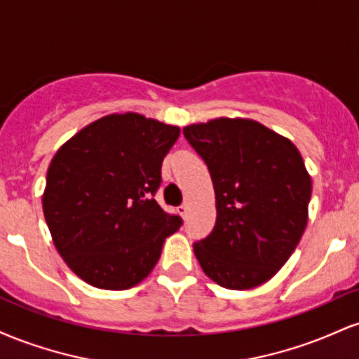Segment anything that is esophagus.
Returning <instances> with one entry per match:
<instances>
[{"label":"esophagus","mask_w":359,"mask_h":359,"mask_svg":"<svg viewBox=\"0 0 359 359\" xmlns=\"http://www.w3.org/2000/svg\"><path fill=\"white\" fill-rule=\"evenodd\" d=\"M177 211H179V214L182 217H187V214H189V205L187 204H182V205H179V208H177Z\"/></svg>","instance_id":"34e87169"}]
</instances>
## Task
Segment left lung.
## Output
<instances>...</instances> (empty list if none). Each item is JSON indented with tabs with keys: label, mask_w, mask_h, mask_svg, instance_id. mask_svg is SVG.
<instances>
[{
	"label": "left lung",
	"mask_w": 359,
	"mask_h": 359,
	"mask_svg": "<svg viewBox=\"0 0 359 359\" xmlns=\"http://www.w3.org/2000/svg\"><path fill=\"white\" fill-rule=\"evenodd\" d=\"M216 192V224L194 253L221 287L245 290L285 265L307 226L312 180L290 140L253 119L184 128Z\"/></svg>",
	"instance_id": "obj_1"
}]
</instances>
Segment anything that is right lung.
Wrapping results in <instances>:
<instances>
[{"label": "right lung", "mask_w": 359, "mask_h": 359, "mask_svg": "<svg viewBox=\"0 0 359 359\" xmlns=\"http://www.w3.org/2000/svg\"><path fill=\"white\" fill-rule=\"evenodd\" d=\"M177 126L137 113L109 114L60 147L47 172L43 214L77 277L125 290L148 277L163 241L182 226L155 201Z\"/></svg>", "instance_id": "obj_1"}]
</instances>
